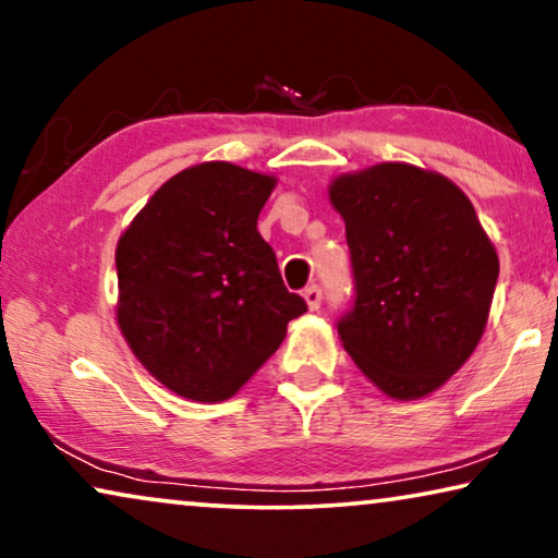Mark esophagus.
Returning <instances> with one entry per match:
<instances>
[{"instance_id": "1", "label": "esophagus", "mask_w": 558, "mask_h": 558, "mask_svg": "<svg viewBox=\"0 0 558 558\" xmlns=\"http://www.w3.org/2000/svg\"><path fill=\"white\" fill-rule=\"evenodd\" d=\"M303 298H305V303H308V308L311 311H318L320 308V288L318 286H308L303 290Z\"/></svg>"}]
</instances>
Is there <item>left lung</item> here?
Wrapping results in <instances>:
<instances>
[{"label": "left lung", "instance_id": "obj_1", "mask_svg": "<svg viewBox=\"0 0 558 558\" xmlns=\"http://www.w3.org/2000/svg\"><path fill=\"white\" fill-rule=\"evenodd\" d=\"M328 197L347 222L354 303L343 349L391 399L442 387L485 331L498 255L450 179L412 163L336 177Z\"/></svg>", "mask_w": 558, "mask_h": 558}]
</instances>
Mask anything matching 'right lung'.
I'll list each match as a JSON object with an SVG mask.
<instances>
[{
  "mask_svg": "<svg viewBox=\"0 0 558 558\" xmlns=\"http://www.w3.org/2000/svg\"><path fill=\"white\" fill-rule=\"evenodd\" d=\"M276 177L207 161L179 171L116 247L119 326L151 376L194 402H222L276 354L308 311L282 286L257 217Z\"/></svg>",
  "mask_w": 558,
  "mask_h": 558,
  "instance_id": "add662e5",
  "label": "right lung"
}]
</instances>
